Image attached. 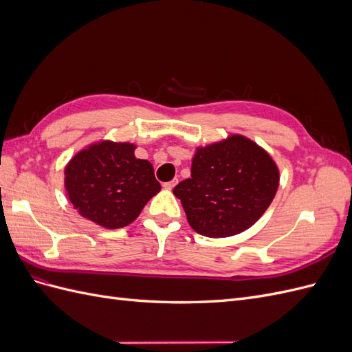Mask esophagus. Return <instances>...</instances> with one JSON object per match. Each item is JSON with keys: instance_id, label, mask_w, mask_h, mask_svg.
<instances>
[{"instance_id": "obj_1", "label": "esophagus", "mask_w": 352, "mask_h": 352, "mask_svg": "<svg viewBox=\"0 0 352 352\" xmlns=\"http://www.w3.org/2000/svg\"><path fill=\"white\" fill-rule=\"evenodd\" d=\"M177 184V180H170V182H166V184H163V186H164V189H173L175 188V185Z\"/></svg>"}]
</instances>
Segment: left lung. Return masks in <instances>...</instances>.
<instances>
[{"label":"left lung","mask_w":352,"mask_h":352,"mask_svg":"<svg viewBox=\"0 0 352 352\" xmlns=\"http://www.w3.org/2000/svg\"><path fill=\"white\" fill-rule=\"evenodd\" d=\"M279 179V167L264 148L232 133L197 146L190 177L173 194L197 233L228 238L250 229L264 214L278 192Z\"/></svg>","instance_id":"1"}]
</instances>
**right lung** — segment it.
<instances>
[{"instance_id":"obj_1","label":"right lung","mask_w":352,"mask_h":352,"mask_svg":"<svg viewBox=\"0 0 352 352\" xmlns=\"http://www.w3.org/2000/svg\"><path fill=\"white\" fill-rule=\"evenodd\" d=\"M135 150L131 142L100 141L72 157L65 188L82 217L105 229L124 228L160 192L153 164L136 158Z\"/></svg>"}]
</instances>
